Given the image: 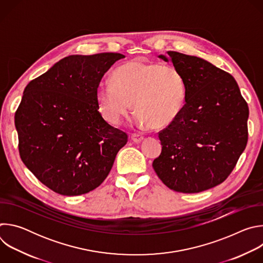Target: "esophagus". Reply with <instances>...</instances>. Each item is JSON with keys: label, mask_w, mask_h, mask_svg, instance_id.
<instances>
[{"label": "esophagus", "mask_w": 263, "mask_h": 263, "mask_svg": "<svg viewBox=\"0 0 263 263\" xmlns=\"http://www.w3.org/2000/svg\"><path fill=\"white\" fill-rule=\"evenodd\" d=\"M131 138L134 142H140L143 139V136L141 134H138V133H132Z\"/></svg>", "instance_id": "1"}]
</instances>
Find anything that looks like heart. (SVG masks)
<instances>
[{"mask_svg":"<svg viewBox=\"0 0 263 263\" xmlns=\"http://www.w3.org/2000/svg\"><path fill=\"white\" fill-rule=\"evenodd\" d=\"M102 117L118 126L134 102L135 122L162 129L180 115L185 102V81L173 65L133 59L120 65L112 80H103L96 91Z\"/></svg>","mask_w":263,"mask_h":263,"instance_id":"b5f03b06","label":"heart"}]
</instances>
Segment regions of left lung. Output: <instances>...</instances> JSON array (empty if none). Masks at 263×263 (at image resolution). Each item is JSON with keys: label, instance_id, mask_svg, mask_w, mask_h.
<instances>
[{"label": "left lung", "instance_id": "left-lung-1", "mask_svg": "<svg viewBox=\"0 0 263 263\" xmlns=\"http://www.w3.org/2000/svg\"><path fill=\"white\" fill-rule=\"evenodd\" d=\"M167 55L184 78L185 103L158 132L162 151L153 168L168 189L201 193L226 180L245 151L249 107L229 72L196 56Z\"/></svg>", "mask_w": 263, "mask_h": 263}]
</instances>
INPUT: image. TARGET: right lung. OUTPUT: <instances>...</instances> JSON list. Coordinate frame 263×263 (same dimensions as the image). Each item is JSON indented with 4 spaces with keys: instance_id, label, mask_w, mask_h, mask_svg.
I'll return each instance as SVG.
<instances>
[{
    "instance_id": "1",
    "label": "right lung",
    "mask_w": 263,
    "mask_h": 263,
    "mask_svg": "<svg viewBox=\"0 0 263 263\" xmlns=\"http://www.w3.org/2000/svg\"><path fill=\"white\" fill-rule=\"evenodd\" d=\"M123 58L119 53L71 55L24 90L14 117L20 156L56 194L96 190L128 141L126 132L103 119L96 97L104 73Z\"/></svg>"
}]
</instances>
